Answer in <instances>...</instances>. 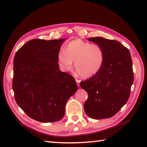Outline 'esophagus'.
Listing matches in <instances>:
<instances>
[{
    "label": "esophagus",
    "mask_w": 147,
    "mask_h": 147,
    "mask_svg": "<svg viewBox=\"0 0 147 147\" xmlns=\"http://www.w3.org/2000/svg\"><path fill=\"white\" fill-rule=\"evenodd\" d=\"M75 81H76V82H77V86H80V80H78V79H75Z\"/></svg>",
    "instance_id": "1"
}]
</instances>
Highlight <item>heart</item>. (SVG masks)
Listing matches in <instances>:
<instances>
[{
  "label": "heart",
  "instance_id": "1",
  "mask_svg": "<svg viewBox=\"0 0 147 147\" xmlns=\"http://www.w3.org/2000/svg\"><path fill=\"white\" fill-rule=\"evenodd\" d=\"M61 67L65 72L75 68L80 76L89 78L98 73L105 61L104 51L96 43H91L81 39H75L62 49L57 55Z\"/></svg>",
  "mask_w": 147,
  "mask_h": 147
}]
</instances>
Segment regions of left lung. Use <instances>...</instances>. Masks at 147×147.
<instances>
[{"label": "left lung", "mask_w": 147, "mask_h": 147, "mask_svg": "<svg viewBox=\"0 0 147 147\" xmlns=\"http://www.w3.org/2000/svg\"><path fill=\"white\" fill-rule=\"evenodd\" d=\"M88 40L103 49L105 61L98 73L80 82L81 88L88 94L84 110L92 119L109 118L119 112L129 97L134 82L131 54L117 40L100 37Z\"/></svg>", "instance_id": "8db88e82"}]
</instances>
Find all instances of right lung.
<instances>
[{"mask_svg": "<svg viewBox=\"0 0 147 147\" xmlns=\"http://www.w3.org/2000/svg\"><path fill=\"white\" fill-rule=\"evenodd\" d=\"M65 39H33L17 51L13 60L12 88L17 104L30 118L58 121L77 90L75 80L59 70L57 55Z\"/></svg>", "mask_w": 147, "mask_h": 147, "instance_id": "add662e5", "label": "right lung"}]
</instances>
